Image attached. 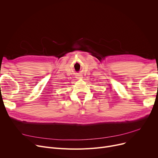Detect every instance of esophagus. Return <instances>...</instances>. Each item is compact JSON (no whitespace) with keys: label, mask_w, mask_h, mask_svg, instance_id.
<instances>
[{"label":"esophagus","mask_w":158,"mask_h":158,"mask_svg":"<svg viewBox=\"0 0 158 158\" xmlns=\"http://www.w3.org/2000/svg\"><path fill=\"white\" fill-rule=\"evenodd\" d=\"M77 78H78V79H80V78H81V76H78Z\"/></svg>","instance_id":"obj_1"}]
</instances>
